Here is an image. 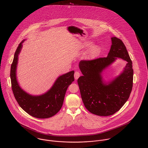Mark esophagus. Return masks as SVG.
Here are the masks:
<instances>
[{
    "label": "esophagus",
    "mask_w": 148,
    "mask_h": 148,
    "mask_svg": "<svg viewBox=\"0 0 148 148\" xmlns=\"http://www.w3.org/2000/svg\"><path fill=\"white\" fill-rule=\"evenodd\" d=\"M80 73L79 72H77V71L75 72V73L74 74V77L76 80L78 79V78L80 77Z\"/></svg>",
    "instance_id": "obj_1"
}]
</instances>
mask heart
Masks as SVG:
<instances>
[{
  "instance_id": "b5f03b06",
  "label": "heart",
  "mask_w": 148,
  "mask_h": 148,
  "mask_svg": "<svg viewBox=\"0 0 148 148\" xmlns=\"http://www.w3.org/2000/svg\"><path fill=\"white\" fill-rule=\"evenodd\" d=\"M100 52V48L97 45H93L89 48L85 53L86 59H93L96 58Z\"/></svg>"
}]
</instances>
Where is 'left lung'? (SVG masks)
I'll use <instances>...</instances> for the list:
<instances>
[{"mask_svg": "<svg viewBox=\"0 0 148 148\" xmlns=\"http://www.w3.org/2000/svg\"><path fill=\"white\" fill-rule=\"evenodd\" d=\"M110 49L106 58L81 60L79 68L83 73L77 83L85 108L90 113L108 116L119 111L128 100L133 87L132 62L124 42L113 37ZM117 57L127 61L123 72L108 84L103 82L102 71Z\"/></svg>", "mask_w": 148, "mask_h": 148, "instance_id": "1", "label": "left lung"}]
</instances>
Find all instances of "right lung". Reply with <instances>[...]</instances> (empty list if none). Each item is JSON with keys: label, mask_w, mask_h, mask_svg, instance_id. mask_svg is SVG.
Returning a JSON list of instances; mask_svg holds the SVG:
<instances>
[{"label": "right lung", "mask_w": 148, "mask_h": 148, "mask_svg": "<svg viewBox=\"0 0 148 148\" xmlns=\"http://www.w3.org/2000/svg\"><path fill=\"white\" fill-rule=\"evenodd\" d=\"M24 41L19 44L11 66L10 77L14 95L21 108L32 117L38 119L51 117L62 108L66 89L74 81L75 72L72 71L59 76L45 94L36 96L28 94L19 86L16 76L18 55Z\"/></svg>", "instance_id": "add662e5"}]
</instances>
